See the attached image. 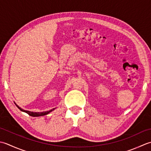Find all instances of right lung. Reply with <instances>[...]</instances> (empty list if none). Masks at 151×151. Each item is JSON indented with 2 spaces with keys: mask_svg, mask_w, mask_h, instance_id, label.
<instances>
[{
  "mask_svg": "<svg viewBox=\"0 0 151 151\" xmlns=\"http://www.w3.org/2000/svg\"><path fill=\"white\" fill-rule=\"evenodd\" d=\"M14 104H15V106H16L18 107V109H19L21 111L24 112V113H27V114H29L30 116H40L46 115L49 114V113H50V112L53 111L54 109H55V108H53V109H51L50 111H43V112H32V111H27V110H24V109H23L22 108H21V107L19 106H17V104H15V102H14Z\"/></svg>",
  "mask_w": 151,
  "mask_h": 151,
  "instance_id": "obj_1",
  "label": "right lung"
}]
</instances>
